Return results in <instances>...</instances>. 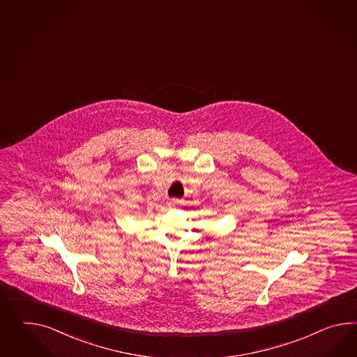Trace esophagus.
I'll return each mask as SVG.
<instances>
[{"instance_id": "1", "label": "esophagus", "mask_w": 357, "mask_h": 357, "mask_svg": "<svg viewBox=\"0 0 357 357\" xmlns=\"http://www.w3.org/2000/svg\"><path fill=\"white\" fill-rule=\"evenodd\" d=\"M175 204H176V201H170V202H169V205H170V206H174Z\"/></svg>"}]
</instances>
